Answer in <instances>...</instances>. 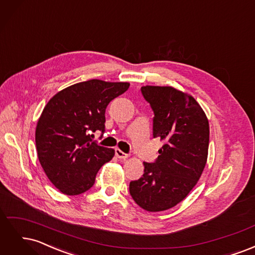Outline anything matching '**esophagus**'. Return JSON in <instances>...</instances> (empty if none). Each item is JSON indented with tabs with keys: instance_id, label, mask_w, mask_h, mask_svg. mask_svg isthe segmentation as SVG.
I'll use <instances>...</instances> for the list:
<instances>
[{
	"instance_id": "esophagus-1",
	"label": "esophagus",
	"mask_w": 255,
	"mask_h": 255,
	"mask_svg": "<svg viewBox=\"0 0 255 255\" xmlns=\"http://www.w3.org/2000/svg\"><path fill=\"white\" fill-rule=\"evenodd\" d=\"M115 154H116V156H117V157L120 158V159H126V158L128 157V154H127V153H125L123 151H121L120 149H116V150H115Z\"/></svg>"
}]
</instances>
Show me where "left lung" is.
<instances>
[{
    "label": "left lung",
    "mask_w": 255,
    "mask_h": 255,
    "mask_svg": "<svg viewBox=\"0 0 255 255\" xmlns=\"http://www.w3.org/2000/svg\"><path fill=\"white\" fill-rule=\"evenodd\" d=\"M154 113L153 137L164 140L154 163H143L139 180L129 183L134 201L148 212L166 211L196 186L206 164L210 126L191 96L170 86H143Z\"/></svg>",
    "instance_id": "1"
}]
</instances>
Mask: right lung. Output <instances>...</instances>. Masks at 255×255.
Instances as JSON below:
<instances>
[{"label": "right lung", "mask_w": 255, "mask_h": 255, "mask_svg": "<svg viewBox=\"0 0 255 255\" xmlns=\"http://www.w3.org/2000/svg\"><path fill=\"white\" fill-rule=\"evenodd\" d=\"M128 87L90 80L60 90L45 105L36 127V149L44 173L63 194L91 188L99 169L114 157L115 150L99 145L92 133L104 132L107 105Z\"/></svg>", "instance_id": "right-lung-1"}]
</instances>
